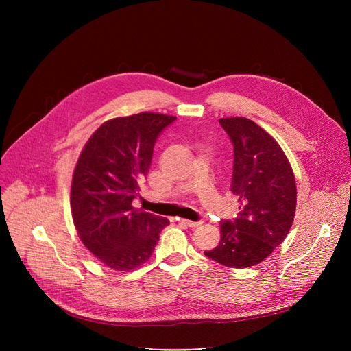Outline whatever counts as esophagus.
<instances>
[{"mask_svg":"<svg viewBox=\"0 0 351 351\" xmlns=\"http://www.w3.org/2000/svg\"><path fill=\"white\" fill-rule=\"evenodd\" d=\"M182 223H186L187 226H190V228H197V226H199L202 225V222L199 221H189V219H182V218H178Z\"/></svg>","mask_w":351,"mask_h":351,"instance_id":"obj_1","label":"esophagus"}]
</instances>
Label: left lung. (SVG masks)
Listing matches in <instances>:
<instances>
[{
    "mask_svg": "<svg viewBox=\"0 0 351 351\" xmlns=\"http://www.w3.org/2000/svg\"><path fill=\"white\" fill-rule=\"evenodd\" d=\"M233 144L230 191L239 197V215L221 222L219 244L204 254L230 268L264 261L287 236L297 203L289 160L278 141L247 118H222Z\"/></svg>",
    "mask_w": 351,
    "mask_h": 351,
    "instance_id": "obj_1",
    "label": "left lung"
}]
</instances>
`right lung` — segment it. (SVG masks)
Returning <instances> with one entry per match:
<instances>
[{
  "instance_id": "1",
  "label": "right lung",
  "mask_w": 351,
  "mask_h": 351,
  "mask_svg": "<svg viewBox=\"0 0 351 351\" xmlns=\"http://www.w3.org/2000/svg\"><path fill=\"white\" fill-rule=\"evenodd\" d=\"M175 119L154 112L115 118L82 149L71 189L72 218L82 243L111 269L144 264L169 225L132 203L152 165L157 137Z\"/></svg>"
}]
</instances>
